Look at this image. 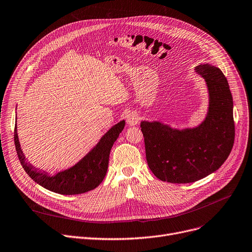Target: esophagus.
Masks as SVG:
<instances>
[{"label": "esophagus", "instance_id": "1", "mask_svg": "<svg viewBox=\"0 0 252 252\" xmlns=\"http://www.w3.org/2000/svg\"><path fill=\"white\" fill-rule=\"evenodd\" d=\"M126 122L129 126H136L140 122V116L137 112H129L126 116Z\"/></svg>", "mask_w": 252, "mask_h": 252}]
</instances>
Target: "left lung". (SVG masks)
Instances as JSON below:
<instances>
[{"label": "left lung", "instance_id": "obj_1", "mask_svg": "<svg viewBox=\"0 0 252 252\" xmlns=\"http://www.w3.org/2000/svg\"><path fill=\"white\" fill-rule=\"evenodd\" d=\"M195 71L205 79L209 92L208 113L199 126L179 130L157 122L141 123L147 163L163 182L201 180L219 169L233 148V98L227 78L209 64L196 66Z\"/></svg>", "mask_w": 252, "mask_h": 252}]
</instances>
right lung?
<instances>
[{"mask_svg": "<svg viewBox=\"0 0 252 252\" xmlns=\"http://www.w3.org/2000/svg\"><path fill=\"white\" fill-rule=\"evenodd\" d=\"M125 125L126 123L123 121L112 126L101 138L96 147L86 155L81 161L73 167L61 171L54 177H50L45 173H37L33 166L26 163L19 145L16 126L14 129L15 148L25 173L42 187L63 195L82 194L94 190L102 183L106 173H107L110 150L113 143L124 129Z\"/></svg>", "mask_w": 252, "mask_h": 252, "instance_id": "add662e5", "label": "right lung"}]
</instances>
